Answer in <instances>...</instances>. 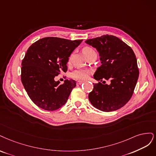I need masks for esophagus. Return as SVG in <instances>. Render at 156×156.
<instances>
[{
    "instance_id": "esophagus-1",
    "label": "esophagus",
    "mask_w": 156,
    "mask_h": 156,
    "mask_svg": "<svg viewBox=\"0 0 156 156\" xmlns=\"http://www.w3.org/2000/svg\"><path fill=\"white\" fill-rule=\"evenodd\" d=\"M76 83H77V84H78V85H81L82 83H83V81H78Z\"/></svg>"
}]
</instances>
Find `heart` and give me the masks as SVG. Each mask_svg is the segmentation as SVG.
<instances>
[{
    "mask_svg": "<svg viewBox=\"0 0 156 156\" xmlns=\"http://www.w3.org/2000/svg\"><path fill=\"white\" fill-rule=\"evenodd\" d=\"M82 52L85 56H86L89 54L94 52V51L91 47H85L82 49ZM70 61H71V58H70L69 59V63H70ZM89 71H87V70L82 69H77L72 73V76L74 78L79 80H84L85 79H87L89 76Z\"/></svg>",
    "mask_w": 156,
    "mask_h": 156,
    "instance_id": "heart-1",
    "label": "heart"
}]
</instances>
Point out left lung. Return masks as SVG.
I'll return each mask as SVG.
<instances>
[{
	"instance_id": "left-lung-1",
	"label": "left lung",
	"mask_w": 156,
	"mask_h": 156,
	"mask_svg": "<svg viewBox=\"0 0 156 156\" xmlns=\"http://www.w3.org/2000/svg\"><path fill=\"white\" fill-rule=\"evenodd\" d=\"M87 44L96 48L102 65L94 74L97 81L109 80L110 84L93 83L89 100L94 108L105 112L123 107L132 97L139 78L137 59L133 50L112 35L89 39ZM102 83H105L103 81Z\"/></svg>"
}]
</instances>
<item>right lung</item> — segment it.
<instances>
[{"label":"right lung","mask_w":156,"mask_h":156,"mask_svg":"<svg viewBox=\"0 0 156 156\" xmlns=\"http://www.w3.org/2000/svg\"><path fill=\"white\" fill-rule=\"evenodd\" d=\"M82 41L47 37L28 48L21 63V82L30 98L40 108L54 111L67 102L76 81L65 80L59 84L54 78L67 72L69 57Z\"/></svg>","instance_id":"add662e5"}]
</instances>
